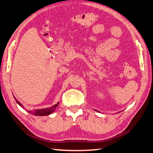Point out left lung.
<instances>
[{"mask_svg":"<svg viewBox=\"0 0 153 153\" xmlns=\"http://www.w3.org/2000/svg\"><path fill=\"white\" fill-rule=\"evenodd\" d=\"M95 111H97V110H95Z\"/></svg>","mask_w":153,"mask_h":153,"instance_id":"obj_1","label":"left lung"}]
</instances>
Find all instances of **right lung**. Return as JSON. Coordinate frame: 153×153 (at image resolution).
<instances>
[{"mask_svg":"<svg viewBox=\"0 0 153 153\" xmlns=\"http://www.w3.org/2000/svg\"><path fill=\"white\" fill-rule=\"evenodd\" d=\"M14 97V96H13ZM15 98V97H14ZM15 100H16V102L18 105H19L21 107H22L23 108H24V106L22 105V103L18 101L17 100H16V98H15ZM59 105V102L56 103V105L52 106L51 107H48V108H41V109H33V110H26L28 113H30V114H32V115H34L36 116H46V115H50V114L53 113L54 111H55L56 107H57Z\"/></svg>","mask_w":153,"mask_h":153,"instance_id":"1","label":"right lung"}]
</instances>
